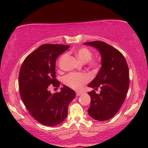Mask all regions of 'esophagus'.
<instances>
[{"instance_id":"34e87169","label":"esophagus","mask_w":148,"mask_h":148,"mask_svg":"<svg viewBox=\"0 0 148 148\" xmlns=\"http://www.w3.org/2000/svg\"><path fill=\"white\" fill-rule=\"evenodd\" d=\"M83 93L82 92H76V95L77 96H80L81 95H82Z\"/></svg>"}]
</instances>
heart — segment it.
Instances as JSON below:
<instances>
[{"label":"heart","mask_w":148,"mask_h":148,"mask_svg":"<svg viewBox=\"0 0 148 148\" xmlns=\"http://www.w3.org/2000/svg\"><path fill=\"white\" fill-rule=\"evenodd\" d=\"M77 58L81 62L86 63L88 62V65L91 68L97 69L99 66V62L97 60H91L93 53L89 49L86 48H81L75 52ZM64 58L63 55L60 58V60ZM90 80V77L87 74L84 73H70L64 78V83L68 86L74 90H80Z\"/></svg>","instance_id":"b5f03b06"}]
</instances>
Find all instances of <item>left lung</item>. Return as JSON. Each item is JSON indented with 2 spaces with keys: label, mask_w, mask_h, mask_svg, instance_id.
<instances>
[{
  "label": "left lung",
  "mask_w": 148,
  "mask_h": 148,
  "mask_svg": "<svg viewBox=\"0 0 148 148\" xmlns=\"http://www.w3.org/2000/svg\"><path fill=\"white\" fill-rule=\"evenodd\" d=\"M95 48L102 57V67L88 87L97 90L89 92L91 97L89 115L95 120L106 121L112 118L121 108L129 87V71L126 60L118 49L102 41L84 42Z\"/></svg>",
  "instance_id": "obj_1"
}]
</instances>
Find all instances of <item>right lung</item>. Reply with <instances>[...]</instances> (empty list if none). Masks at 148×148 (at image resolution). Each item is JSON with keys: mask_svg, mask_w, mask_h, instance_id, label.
Masks as SVG:
<instances>
[{"mask_svg": "<svg viewBox=\"0 0 148 148\" xmlns=\"http://www.w3.org/2000/svg\"><path fill=\"white\" fill-rule=\"evenodd\" d=\"M69 45H43L24 60L19 73V89L22 101L32 117L41 124L53 127L65 120L68 106L76 93L64 85L60 92L52 94L48 86L59 87L56 79V59Z\"/></svg>", "mask_w": 148, "mask_h": 148, "instance_id": "add662e5", "label": "right lung"}]
</instances>
